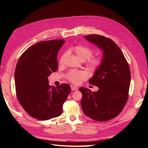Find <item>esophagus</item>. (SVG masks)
Listing matches in <instances>:
<instances>
[{"label":"esophagus","instance_id":"34e87169","mask_svg":"<svg viewBox=\"0 0 148 148\" xmlns=\"http://www.w3.org/2000/svg\"><path fill=\"white\" fill-rule=\"evenodd\" d=\"M71 90H73V91H77L78 89V88L75 87V86H71Z\"/></svg>","mask_w":148,"mask_h":148}]
</instances>
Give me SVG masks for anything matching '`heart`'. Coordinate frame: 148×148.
Returning a JSON list of instances; mask_svg holds the SVG:
<instances>
[{
	"mask_svg": "<svg viewBox=\"0 0 148 148\" xmlns=\"http://www.w3.org/2000/svg\"><path fill=\"white\" fill-rule=\"evenodd\" d=\"M74 52L79 59L84 61L86 60V65L92 71L97 70L102 65L103 60L101 57H92L94 51L92 49L86 46L77 45L74 49ZM66 53L63 54L60 58V62H64ZM87 73L82 70H71L67 75V78L74 84H78L82 79H86Z\"/></svg>",
	"mask_w": 148,
	"mask_h": 148,
	"instance_id": "b5f03b06",
	"label": "heart"
}]
</instances>
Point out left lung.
<instances>
[{
  "label": "left lung",
  "instance_id": "obj_1",
  "mask_svg": "<svg viewBox=\"0 0 148 148\" xmlns=\"http://www.w3.org/2000/svg\"><path fill=\"white\" fill-rule=\"evenodd\" d=\"M88 41L104 51L102 65L89 80V83L99 88L92 92L80 88L81 106L84 114L94 120L106 122L122 112L128 98L131 74L128 62L119 47L104 36H85Z\"/></svg>",
  "mask_w": 148,
  "mask_h": 148
}]
</instances>
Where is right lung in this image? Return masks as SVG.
I'll list each match as a JSON object with an SVG mask.
<instances>
[{"label": "right lung", "mask_w": 148, "mask_h": 148, "mask_svg": "<svg viewBox=\"0 0 148 148\" xmlns=\"http://www.w3.org/2000/svg\"><path fill=\"white\" fill-rule=\"evenodd\" d=\"M64 39L38 42L22 53L15 71L17 99L31 117L47 120L62 114V107L71 91L69 84L56 88L47 77L58 69L57 53Z\"/></svg>", "instance_id": "right-lung-1"}]
</instances>
